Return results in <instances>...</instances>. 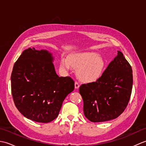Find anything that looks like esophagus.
I'll return each instance as SVG.
<instances>
[{"label": "esophagus", "instance_id": "esophagus-1", "mask_svg": "<svg viewBox=\"0 0 146 146\" xmlns=\"http://www.w3.org/2000/svg\"><path fill=\"white\" fill-rule=\"evenodd\" d=\"M75 87L76 89H78L80 87V84L77 82H75Z\"/></svg>", "mask_w": 146, "mask_h": 146}]
</instances>
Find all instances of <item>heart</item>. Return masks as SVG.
<instances>
[{
    "label": "heart",
    "instance_id": "obj_1",
    "mask_svg": "<svg viewBox=\"0 0 146 146\" xmlns=\"http://www.w3.org/2000/svg\"><path fill=\"white\" fill-rule=\"evenodd\" d=\"M70 64L76 69L79 79L84 82L97 81L102 75L105 69V63L102 58L94 53H82L71 55L69 62L62 59L61 66L65 70H70Z\"/></svg>",
    "mask_w": 146,
    "mask_h": 146
}]
</instances>
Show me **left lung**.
Here are the masks:
<instances>
[{
  "label": "left lung",
  "instance_id": "obj_1",
  "mask_svg": "<svg viewBox=\"0 0 146 146\" xmlns=\"http://www.w3.org/2000/svg\"><path fill=\"white\" fill-rule=\"evenodd\" d=\"M96 82L82 84L79 92L85 116L92 122L116 119L125 110L131 98L133 76L131 64L118 51Z\"/></svg>",
  "mask_w": 146,
  "mask_h": 146
}]
</instances>
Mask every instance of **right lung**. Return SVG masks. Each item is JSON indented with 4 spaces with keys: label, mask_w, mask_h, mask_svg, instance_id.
Here are the masks:
<instances>
[{
    "label": "right lung",
    "mask_w": 146,
    "mask_h": 146,
    "mask_svg": "<svg viewBox=\"0 0 146 146\" xmlns=\"http://www.w3.org/2000/svg\"><path fill=\"white\" fill-rule=\"evenodd\" d=\"M46 50L28 48L15 62L11 75V92L15 107L26 117L48 123L58 115L66 96L73 91L70 76L59 77Z\"/></svg>",
    "instance_id": "1"
}]
</instances>
